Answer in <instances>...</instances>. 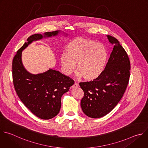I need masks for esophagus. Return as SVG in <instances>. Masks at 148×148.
Instances as JSON below:
<instances>
[{"label":"esophagus","mask_w":148,"mask_h":148,"mask_svg":"<svg viewBox=\"0 0 148 148\" xmlns=\"http://www.w3.org/2000/svg\"><path fill=\"white\" fill-rule=\"evenodd\" d=\"M78 84L77 83H76V82H75L74 84V85L72 86L73 88H76V87H78Z\"/></svg>","instance_id":"1"}]
</instances>
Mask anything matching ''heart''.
Masks as SVG:
<instances>
[{
	"instance_id": "1",
	"label": "heart",
	"mask_w": 148,
	"mask_h": 148,
	"mask_svg": "<svg viewBox=\"0 0 148 148\" xmlns=\"http://www.w3.org/2000/svg\"><path fill=\"white\" fill-rule=\"evenodd\" d=\"M66 53L62 54L60 62L63 73L70 75L77 64V75L86 81L99 78L103 71L107 53L104 46L94 41L77 38L66 46Z\"/></svg>"
}]
</instances>
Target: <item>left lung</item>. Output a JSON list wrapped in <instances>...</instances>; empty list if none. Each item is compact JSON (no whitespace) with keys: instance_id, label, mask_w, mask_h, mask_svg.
Returning <instances> with one entry per match:
<instances>
[{"instance_id":"left-lung-1","label":"left lung","mask_w":148,"mask_h":148,"mask_svg":"<svg viewBox=\"0 0 148 148\" xmlns=\"http://www.w3.org/2000/svg\"><path fill=\"white\" fill-rule=\"evenodd\" d=\"M113 48L105 70L94 81L80 82L84 92L81 106L87 116L97 119L110 112L122 98L130 76V62L119 40L107 35Z\"/></svg>"}]
</instances>
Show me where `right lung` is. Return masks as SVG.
I'll return each instance as SVG.
<instances>
[{"mask_svg": "<svg viewBox=\"0 0 148 148\" xmlns=\"http://www.w3.org/2000/svg\"><path fill=\"white\" fill-rule=\"evenodd\" d=\"M60 31L35 34L27 39L17 51L12 63L13 81L16 93L24 105L36 116L49 120L56 116L61 108L62 95L69 91L74 81L59 71L49 69L36 75L28 72L21 60L22 51L29 44L42 38L58 35Z\"/></svg>", "mask_w": 148, "mask_h": 148, "instance_id": "right-lung-1", "label": "right lung"}]
</instances>
